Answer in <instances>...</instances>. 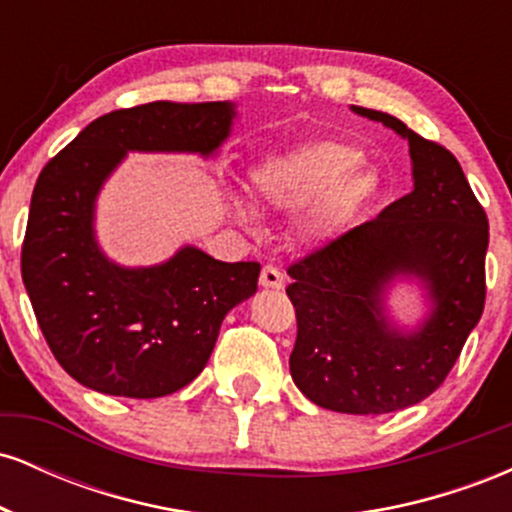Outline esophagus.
<instances>
[{
  "label": "esophagus",
  "instance_id": "34e87169",
  "mask_svg": "<svg viewBox=\"0 0 512 512\" xmlns=\"http://www.w3.org/2000/svg\"><path fill=\"white\" fill-rule=\"evenodd\" d=\"M260 284L264 289H284L286 279H284V272H279V269L272 267V264H267V267H262V274H260Z\"/></svg>",
  "mask_w": 512,
  "mask_h": 512
}]
</instances>
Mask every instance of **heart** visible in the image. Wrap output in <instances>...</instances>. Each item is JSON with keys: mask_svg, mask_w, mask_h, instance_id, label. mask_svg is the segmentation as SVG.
I'll list each match as a JSON object with an SVG mask.
<instances>
[{"mask_svg": "<svg viewBox=\"0 0 512 512\" xmlns=\"http://www.w3.org/2000/svg\"><path fill=\"white\" fill-rule=\"evenodd\" d=\"M361 154L351 146L315 142L269 158L255 173V190L262 202L276 209H303L315 204L303 228L308 236L327 238L342 231L356 209L378 190L373 170L356 168ZM248 219L243 209H238Z\"/></svg>", "mask_w": 512, "mask_h": 512, "instance_id": "obj_1", "label": "heart"}]
</instances>
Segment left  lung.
Returning <instances> with one entry per match:
<instances>
[{
    "label": "left lung",
    "instance_id": "obj_1",
    "mask_svg": "<svg viewBox=\"0 0 512 512\" xmlns=\"http://www.w3.org/2000/svg\"><path fill=\"white\" fill-rule=\"evenodd\" d=\"M351 110L407 139L414 190L291 264L298 334L289 366L317 407L387 414L436 392L477 327L489 219L445 146L380 110ZM397 275L419 278L434 303L414 333L384 315V289Z\"/></svg>",
    "mask_w": 512,
    "mask_h": 512
}]
</instances>
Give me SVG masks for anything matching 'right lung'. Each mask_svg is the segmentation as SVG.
Returning a JSON list of instances; mask_svg holds the SVG:
<instances>
[{"label":"right lung","instance_id":"1","mask_svg":"<svg viewBox=\"0 0 512 512\" xmlns=\"http://www.w3.org/2000/svg\"><path fill=\"white\" fill-rule=\"evenodd\" d=\"M231 103L154 101L98 117L40 170L21 276L52 356L76 383L115 397L173 395L207 366L223 317L257 291V262L185 245L156 267H120L93 233L96 197L127 151L211 156Z\"/></svg>","mask_w":512,"mask_h":512}]
</instances>
